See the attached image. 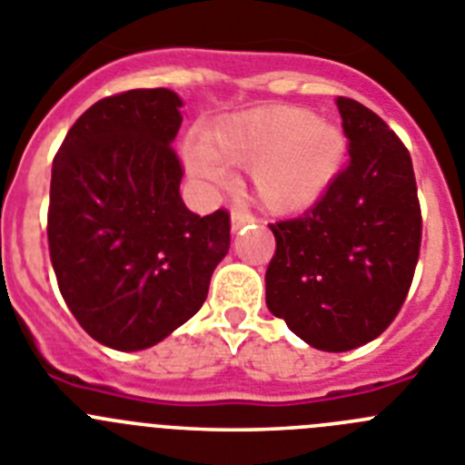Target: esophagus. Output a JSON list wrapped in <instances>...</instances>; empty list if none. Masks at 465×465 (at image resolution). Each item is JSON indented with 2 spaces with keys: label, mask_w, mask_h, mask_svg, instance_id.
Here are the masks:
<instances>
[{
  "label": "esophagus",
  "mask_w": 465,
  "mask_h": 465,
  "mask_svg": "<svg viewBox=\"0 0 465 465\" xmlns=\"http://www.w3.org/2000/svg\"><path fill=\"white\" fill-rule=\"evenodd\" d=\"M254 220H257V217H254L250 211H242V208H233V211H232V229H233V232H238V229L245 227V224L254 223Z\"/></svg>",
  "instance_id": "obj_1"
}]
</instances>
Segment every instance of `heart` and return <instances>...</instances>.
Segmentation results:
<instances>
[{"label":"heart","instance_id":"1","mask_svg":"<svg viewBox=\"0 0 465 465\" xmlns=\"http://www.w3.org/2000/svg\"><path fill=\"white\" fill-rule=\"evenodd\" d=\"M345 136L331 123L294 106H262L208 129L203 145H187L192 173L220 181L224 166L250 164L254 196L275 213L315 203L336 181L345 160Z\"/></svg>","mask_w":465,"mask_h":465}]
</instances>
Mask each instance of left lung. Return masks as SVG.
<instances>
[{"instance_id":"left-lung-1","label":"left lung","mask_w":465,"mask_h":465,"mask_svg":"<svg viewBox=\"0 0 465 465\" xmlns=\"http://www.w3.org/2000/svg\"><path fill=\"white\" fill-rule=\"evenodd\" d=\"M350 162L312 208L269 224L266 305L308 345L347 352L399 315L415 278L421 208L408 148L378 113L338 97Z\"/></svg>"}]
</instances>
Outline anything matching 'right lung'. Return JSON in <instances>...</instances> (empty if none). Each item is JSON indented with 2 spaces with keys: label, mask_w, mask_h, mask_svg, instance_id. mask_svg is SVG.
I'll return each mask as SVG.
<instances>
[{
  "label": "right lung",
  "mask_w": 465,
  "mask_h": 465,
  "mask_svg": "<svg viewBox=\"0 0 465 465\" xmlns=\"http://www.w3.org/2000/svg\"><path fill=\"white\" fill-rule=\"evenodd\" d=\"M181 97L166 87L99 99L53 160L48 250L78 324L113 350L164 341L203 305L232 242L224 208L196 215L181 196L171 141Z\"/></svg>",
  "instance_id": "add662e5"
}]
</instances>
